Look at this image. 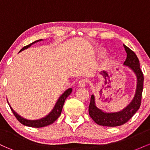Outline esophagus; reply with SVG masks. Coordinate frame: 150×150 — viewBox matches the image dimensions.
I'll return each mask as SVG.
<instances>
[{
  "mask_svg": "<svg viewBox=\"0 0 150 150\" xmlns=\"http://www.w3.org/2000/svg\"><path fill=\"white\" fill-rule=\"evenodd\" d=\"M86 86V81L85 80H82L79 81L78 83V87H80V88H82V87H85Z\"/></svg>",
  "mask_w": 150,
  "mask_h": 150,
  "instance_id": "1",
  "label": "esophagus"
}]
</instances>
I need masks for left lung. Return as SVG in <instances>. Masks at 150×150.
I'll use <instances>...</instances> for the list:
<instances>
[{
    "instance_id": "obj_1",
    "label": "left lung",
    "mask_w": 150,
    "mask_h": 150,
    "mask_svg": "<svg viewBox=\"0 0 150 150\" xmlns=\"http://www.w3.org/2000/svg\"><path fill=\"white\" fill-rule=\"evenodd\" d=\"M127 58L123 63L133 72L137 79V85L133 99L123 109L114 112H107L100 109L97 106L95 97L92 94L89 106V114L92 120L99 125L108 127H116L121 125L128 122L133 115L140 108L142 99V93L143 89L144 77L140 68V61L137 56L128 46L123 45Z\"/></svg>"
}]
</instances>
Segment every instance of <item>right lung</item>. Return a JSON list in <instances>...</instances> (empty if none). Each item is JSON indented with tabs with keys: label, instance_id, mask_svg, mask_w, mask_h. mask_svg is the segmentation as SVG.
<instances>
[{
	"label": "right lung",
	"instance_id": "obj_1",
	"mask_svg": "<svg viewBox=\"0 0 150 150\" xmlns=\"http://www.w3.org/2000/svg\"><path fill=\"white\" fill-rule=\"evenodd\" d=\"M41 41H43V39H39V40L35 41V42H32V44H29V45L24 46V47L20 50V52L24 51V50L28 49V48H30L31 46L33 45L34 44H35V43L37 42H41ZM72 91H73V89L72 88H69L67 89V90H65V92H63L61 96H60V97L58 98L57 101H56V103L55 104L54 106H53V109L51 110V111H50V112L48 113L46 116L39 118V119H36V120L27 119V118H23V117H22L21 116H20V115H19L17 112H15L14 110L13 109V108L10 106L8 99H7V101H8V104L10 106L12 112L13 113V114H14L15 116L16 117L17 119H18L19 121L22 123V124L25 125L26 126L32 127V128H42V127H44V126H46V125L52 124L53 122L56 121L58 117L61 116L62 108H63V104H64L65 99H67V97H68L70 94H71Z\"/></svg>",
	"mask_w": 150,
	"mask_h": 150
}]
</instances>
